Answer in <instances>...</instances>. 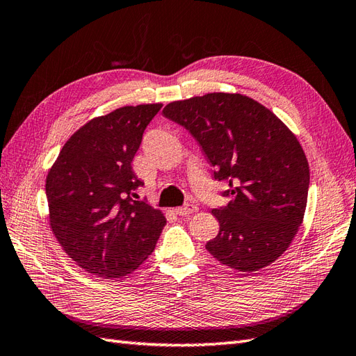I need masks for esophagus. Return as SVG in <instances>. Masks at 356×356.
<instances>
[{"instance_id":"34e87169","label":"esophagus","mask_w":356,"mask_h":356,"mask_svg":"<svg viewBox=\"0 0 356 356\" xmlns=\"http://www.w3.org/2000/svg\"><path fill=\"white\" fill-rule=\"evenodd\" d=\"M198 210V207L195 206V204H185L184 207H179V209H176L175 211H176V215H179V216H186V215H191V213H195Z\"/></svg>"}]
</instances>
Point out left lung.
<instances>
[{
	"label": "left lung",
	"mask_w": 356,
	"mask_h": 356,
	"mask_svg": "<svg viewBox=\"0 0 356 356\" xmlns=\"http://www.w3.org/2000/svg\"><path fill=\"white\" fill-rule=\"evenodd\" d=\"M165 118L185 127L227 181L225 207L211 210L219 234L206 249L223 266L253 273L285 252L302 223L310 170L297 137L271 110L241 94L172 101Z\"/></svg>",
	"instance_id": "8db88e82"
}]
</instances>
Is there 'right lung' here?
I'll use <instances>...</instances> for the list:
<instances>
[{
	"label": "right lung",
	"mask_w": 356,
	"mask_h": 356,
	"mask_svg": "<svg viewBox=\"0 0 356 356\" xmlns=\"http://www.w3.org/2000/svg\"><path fill=\"white\" fill-rule=\"evenodd\" d=\"M162 104L125 106L90 119L60 149L46 177L49 223L79 267L104 279L137 270L165 218L133 197L145 184L131 162Z\"/></svg>",
	"instance_id": "obj_1"
}]
</instances>
